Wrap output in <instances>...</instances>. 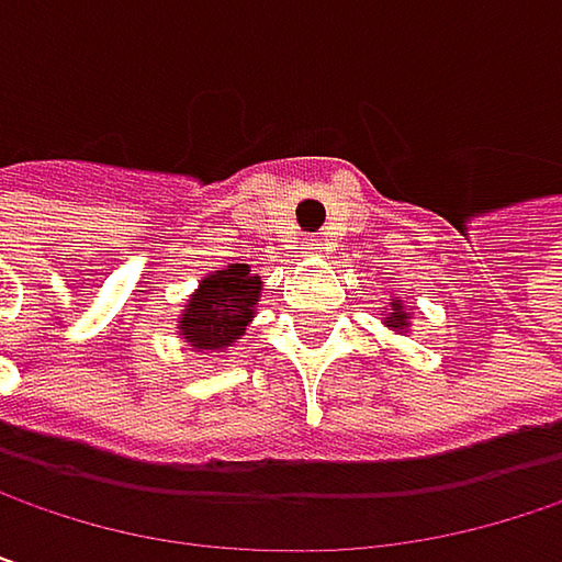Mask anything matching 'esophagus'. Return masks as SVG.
I'll return each instance as SVG.
<instances>
[{
	"label": "esophagus",
	"instance_id": "1",
	"mask_svg": "<svg viewBox=\"0 0 562 562\" xmlns=\"http://www.w3.org/2000/svg\"><path fill=\"white\" fill-rule=\"evenodd\" d=\"M325 247H328V244H325L322 237H305V244H302V250H305V254H312V257H315V254H322Z\"/></svg>",
	"mask_w": 562,
	"mask_h": 562
}]
</instances>
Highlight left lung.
<instances>
[{
  "label": "left lung",
  "instance_id": "1",
  "mask_svg": "<svg viewBox=\"0 0 562 562\" xmlns=\"http://www.w3.org/2000/svg\"><path fill=\"white\" fill-rule=\"evenodd\" d=\"M403 305L400 302H393V312H391V325L393 328H403L406 325V312H400Z\"/></svg>",
  "mask_w": 562,
  "mask_h": 562
}]
</instances>
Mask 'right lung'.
I'll use <instances>...</instances> for the list:
<instances>
[{"mask_svg": "<svg viewBox=\"0 0 562 562\" xmlns=\"http://www.w3.org/2000/svg\"><path fill=\"white\" fill-rule=\"evenodd\" d=\"M257 302H260V277H254L247 263L217 270L214 277L201 280V289L188 299L181 335L204 351L224 348L247 331Z\"/></svg>", "mask_w": 562, "mask_h": 562, "instance_id": "right-lung-1", "label": "right lung"}]
</instances>
